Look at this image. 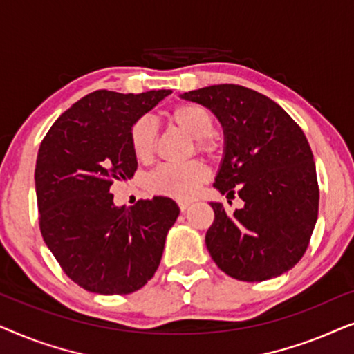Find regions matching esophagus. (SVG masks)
<instances>
[{
	"mask_svg": "<svg viewBox=\"0 0 354 354\" xmlns=\"http://www.w3.org/2000/svg\"><path fill=\"white\" fill-rule=\"evenodd\" d=\"M192 203L190 201H178V207H180L182 212H185L188 207H190Z\"/></svg>",
	"mask_w": 354,
	"mask_h": 354,
	"instance_id": "34e87169",
	"label": "esophagus"
}]
</instances>
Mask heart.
<instances>
[{
    "instance_id": "b5f03b06",
    "label": "heart",
    "mask_w": 354,
    "mask_h": 354,
    "mask_svg": "<svg viewBox=\"0 0 354 354\" xmlns=\"http://www.w3.org/2000/svg\"><path fill=\"white\" fill-rule=\"evenodd\" d=\"M169 118L188 137L196 140V147L201 151H211L212 143L209 137L214 129V119L209 111L195 103H183L176 106ZM158 129L149 115H143L135 120L130 127L129 142L133 156L142 162H148L154 154ZM207 178V169L200 161H190L180 166L164 164L149 174L147 185L154 195L171 196L177 200H187L195 195L198 187Z\"/></svg>"
}]
</instances>
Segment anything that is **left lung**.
Returning <instances> with one entry per match:
<instances>
[{
	"mask_svg": "<svg viewBox=\"0 0 354 354\" xmlns=\"http://www.w3.org/2000/svg\"><path fill=\"white\" fill-rule=\"evenodd\" d=\"M180 98L205 106L221 122L224 154L212 187L245 203L234 216L211 203V258L243 282L285 274L301 259L317 221L316 166L303 130L277 103L240 85L205 86Z\"/></svg>",
	"mask_w": 354,
	"mask_h": 354,
	"instance_id": "left-lung-1",
	"label": "left lung"
}]
</instances>
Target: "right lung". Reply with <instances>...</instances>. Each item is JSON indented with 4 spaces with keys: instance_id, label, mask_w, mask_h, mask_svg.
<instances>
[{
    "instance_id": "right-lung-1",
    "label": "right lung",
    "mask_w": 354,
    "mask_h": 354,
    "mask_svg": "<svg viewBox=\"0 0 354 354\" xmlns=\"http://www.w3.org/2000/svg\"><path fill=\"white\" fill-rule=\"evenodd\" d=\"M171 93L93 91L57 118L38 149L43 240L62 270L88 292H137L161 263L167 232L180 212L177 203L154 196L115 206L109 188L137 171L129 142L132 124Z\"/></svg>"
}]
</instances>
